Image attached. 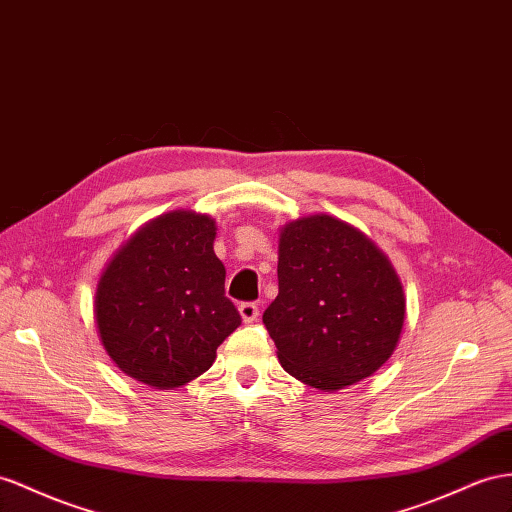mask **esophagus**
<instances>
[{"instance_id":"obj_1","label":"esophagus","mask_w":512,"mask_h":512,"mask_svg":"<svg viewBox=\"0 0 512 512\" xmlns=\"http://www.w3.org/2000/svg\"><path fill=\"white\" fill-rule=\"evenodd\" d=\"M238 309H240V316H242V320H244L246 324L257 322V318H259V307H257L255 303H242Z\"/></svg>"}]
</instances>
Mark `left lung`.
<instances>
[{
	"mask_svg": "<svg viewBox=\"0 0 512 512\" xmlns=\"http://www.w3.org/2000/svg\"><path fill=\"white\" fill-rule=\"evenodd\" d=\"M277 274L279 296L264 324L287 374L335 391L393 355L404 324L402 283L359 229L326 214L290 222Z\"/></svg>",
	"mask_w": 512,
	"mask_h": 512,
	"instance_id": "1",
	"label": "left lung"
}]
</instances>
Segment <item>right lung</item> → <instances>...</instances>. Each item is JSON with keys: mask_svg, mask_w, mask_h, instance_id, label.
I'll use <instances>...</instances> for the list:
<instances>
[{"mask_svg": "<svg viewBox=\"0 0 512 512\" xmlns=\"http://www.w3.org/2000/svg\"><path fill=\"white\" fill-rule=\"evenodd\" d=\"M209 216L170 212L131 238L101 274L95 318L103 348L136 381L157 389L212 368L242 318L225 296Z\"/></svg>", "mask_w": 512, "mask_h": 512, "instance_id": "obj_1", "label": "right lung"}]
</instances>
